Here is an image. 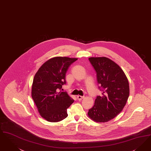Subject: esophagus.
I'll return each mask as SVG.
<instances>
[{"instance_id": "1", "label": "esophagus", "mask_w": 151, "mask_h": 151, "mask_svg": "<svg viewBox=\"0 0 151 151\" xmlns=\"http://www.w3.org/2000/svg\"><path fill=\"white\" fill-rule=\"evenodd\" d=\"M84 96H77V98L78 100H81L83 98H84Z\"/></svg>"}]
</instances>
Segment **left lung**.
Listing matches in <instances>:
<instances>
[{"instance_id":"1","label":"left lung","mask_w":151,"mask_h":151,"mask_svg":"<svg viewBox=\"0 0 151 151\" xmlns=\"http://www.w3.org/2000/svg\"><path fill=\"white\" fill-rule=\"evenodd\" d=\"M89 60L96 71L99 89L103 93L97 96L88 115L96 122H107L119 114L127 103L128 80L120 67L108 58L91 57Z\"/></svg>"}]
</instances>
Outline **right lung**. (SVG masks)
<instances>
[{"mask_svg": "<svg viewBox=\"0 0 151 151\" xmlns=\"http://www.w3.org/2000/svg\"><path fill=\"white\" fill-rule=\"evenodd\" d=\"M78 58L57 57L39 68L32 85L31 96L41 116L49 122H58L67 117V109L74 102L67 92L60 91L66 84V74Z\"/></svg>", "mask_w": 151, "mask_h": 151, "instance_id": "obj_1", "label": "right lung"}]
</instances>
